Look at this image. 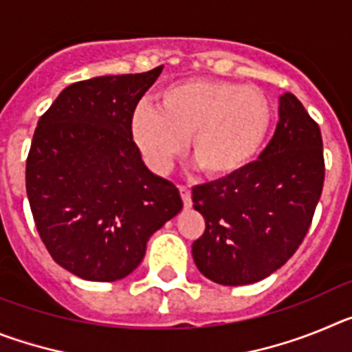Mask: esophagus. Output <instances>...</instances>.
Here are the masks:
<instances>
[{"instance_id":"esophagus-1","label":"esophagus","mask_w":352,"mask_h":352,"mask_svg":"<svg viewBox=\"0 0 352 352\" xmlns=\"http://www.w3.org/2000/svg\"><path fill=\"white\" fill-rule=\"evenodd\" d=\"M179 194H182V199H183V204H185V208H190L192 206V192L188 186L182 185L179 186Z\"/></svg>"}]
</instances>
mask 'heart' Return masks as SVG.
<instances>
[{"instance_id":"obj_1","label":"heart","mask_w":352,"mask_h":352,"mask_svg":"<svg viewBox=\"0 0 352 352\" xmlns=\"http://www.w3.org/2000/svg\"><path fill=\"white\" fill-rule=\"evenodd\" d=\"M272 123V105L256 86L222 79H188L158 93V109L139 105L132 135L148 166L164 173L188 151L208 178H227L259 151Z\"/></svg>"}]
</instances>
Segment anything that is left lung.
Returning <instances> with one entry per match:
<instances>
[{
  "label": "left lung",
  "mask_w": 352,
  "mask_h": 352,
  "mask_svg": "<svg viewBox=\"0 0 352 352\" xmlns=\"http://www.w3.org/2000/svg\"><path fill=\"white\" fill-rule=\"evenodd\" d=\"M275 135L243 169L192 188L206 229L195 266L222 285L259 282L284 266L309 232L324 183L321 130L292 93L280 96Z\"/></svg>",
  "instance_id": "obj_1"
}]
</instances>
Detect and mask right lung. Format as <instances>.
Returning a JSON list of instances; mask_svg holds the SVG:
<instances>
[{
	"instance_id": "right-lung-1",
	"label": "right lung",
	"mask_w": 352,
	"mask_h": 352,
	"mask_svg": "<svg viewBox=\"0 0 352 352\" xmlns=\"http://www.w3.org/2000/svg\"><path fill=\"white\" fill-rule=\"evenodd\" d=\"M162 68L70 84L33 133L26 192L36 231L52 259L84 280L130 275L149 236L183 208L132 135L135 107Z\"/></svg>"
}]
</instances>
